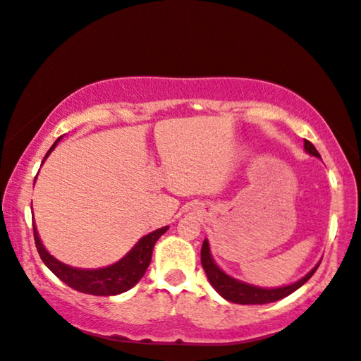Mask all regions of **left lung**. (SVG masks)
I'll return each mask as SVG.
<instances>
[{"label":"left lung","instance_id":"8db88e82","mask_svg":"<svg viewBox=\"0 0 361 361\" xmlns=\"http://www.w3.org/2000/svg\"><path fill=\"white\" fill-rule=\"evenodd\" d=\"M304 149H306L307 154L319 159V153L317 151V148L312 145L309 140H304ZM201 262L207 274L208 281H210L213 289L218 292L222 298L236 304H267V302H274L281 298H286L287 295H290L296 289H300V287L304 283H307L310 276L315 274L322 261H319L307 275H304L301 279H298V281L287 286H281V287H270V289H267V287H259V286L239 281V279L226 274V271H224L218 264L214 262L208 239H204V244L201 248Z\"/></svg>","mask_w":361,"mask_h":361}]
</instances>
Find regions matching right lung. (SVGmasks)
I'll return each instance as SVG.
<instances>
[{
  "label": "right lung",
  "instance_id": "right-lung-1",
  "mask_svg": "<svg viewBox=\"0 0 361 361\" xmlns=\"http://www.w3.org/2000/svg\"><path fill=\"white\" fill-rule=\"evenodd\" d=\"M60 139L61 137H59L54 142V145L46 153L42 165L44 164L47 156L52 153L54 148L57 147ZM166 230H168V226L151 231V233L140 238L122 259H118L117 262L111 264V266L102 267V269H78V267L68 266V264L54 258V256L44 248L42 239H39L35 224H34V238H35V245L39 253V258H42V261L46 264V267L49 269L55 276L60 278L63 283L82 293L111 296V295H118L130 290L131 287H134L140 281L149 266L151 256H153V248L157 243V239L162 236Z\"/></svg>",
  "mask_w": 361,
  "mask_h": 361
}]
</instances>
